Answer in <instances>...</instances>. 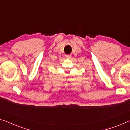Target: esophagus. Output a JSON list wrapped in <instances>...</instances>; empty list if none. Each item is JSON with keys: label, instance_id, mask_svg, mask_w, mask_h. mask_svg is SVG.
Returning <instances> with one entry per match:
<instances>
[{"label": "esophagus", "instance_id": "esophagus-1", "mask_svg": "<svg viewBox=\"0 0 130 130\" xmlns=\"http://www.w3.org/2000/svg\"><path fill=\"white\" fill-rule=\"evenodd\" d=\"M65 57H66V58H71V56H70V55H66Z\"/></svg>", "mask_w": 130, "mask_h": 130}]
</instances>
